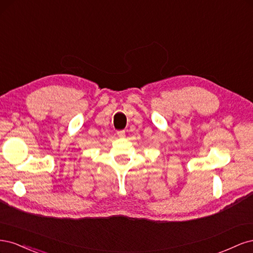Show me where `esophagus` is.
Segmentation results:
<instances>
[{"mask_svg": "<svg viewBox=\"0 0 253 253\" xmlns=\"http://www.w3.org/2000/svg\"><path fill=\"white\" fill-rule=\"evenodd\" d=\"M117 135H118V137H120V138H124V137L126 136V132L125 131H118Z\"/></svg>", "mask_w": 253, "mask_h": 253, "instance_id": "34e87169", "label": "esophagus"}]
</instances>
